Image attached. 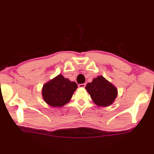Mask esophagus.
I'll return each instance as SVG.
<instances>
[{"label": "esophagus", "mask_w": 154, "mask_h": 154, "mask_svg": "<svg viewBox=\"0 0 154 154\" xmlns=\"http://www.w3.org/2000/svg\"><path fill=\"white\" fill-rule=\"evenodd\" d=\"M78 87H79V88H84L85 87V83L79 84V85H78Z\"/></svg>", "instance_id": "34e87169"}]
</instances>
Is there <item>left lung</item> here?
Here are the masks:
<instances>
[{
	"instance_id": "1",
	"label": "left lung",
	"mask_w": 154,
	"mask_h": 154,
	"mask_svg": "<svg viewBox=\"0 0 154 154\" xmlns=\"http://www.w3.org/2000/svg\"><path fill=\"white\" fill-rule=\"evenodd\" d=\"M93 102L98 106H108L117 97V89L103 76L94 78L85 87Z\"/></svg>"
}]
</instances>
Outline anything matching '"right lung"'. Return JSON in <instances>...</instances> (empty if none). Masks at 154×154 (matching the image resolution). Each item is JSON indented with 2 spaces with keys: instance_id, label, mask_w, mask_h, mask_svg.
Returning a JSON list of instances; mask_svg holds the SVG:
<instances>
[{
  "instance_id": "1",
  "label": "right lung",
  "mask_w": 154,
  "mask_h": 154,
  "mask_svg": "<svg viewBox=\"0 0 154 154\" xmlns=\"http://www.w3.org/2000/svg\"><path fill=\"white\" fill-rule=\"evenodd\" d=\"M77 88L76 83L60 74L43 86L42 97L49 105L61 107L69 102Z\"/></svg>"
}]
</instances>
